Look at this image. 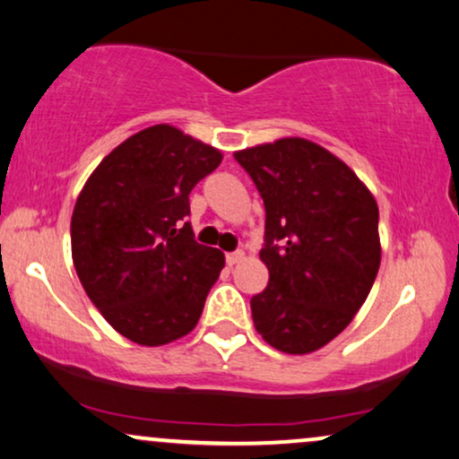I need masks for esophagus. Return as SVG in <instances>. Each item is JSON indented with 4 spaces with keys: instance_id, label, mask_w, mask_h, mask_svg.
Returning <instances> with one entry per match:
<instances>
[{
    "instance_id": "34e87169",
    "label": "esophagus",
    "mask_w": 459,
    "mask_h": 459,
    "mask_svg": "<svg viewBox=\"0 0 459 459\" xmlns=\"http://www.w3.org/2000/svg\"><path fill=\"white\" fill-rule=\"evenodd\" d=\"M241 258H243V252H230V254H226V264L235 266L237 262H239Z\"/></svg>"
}]
</instances>
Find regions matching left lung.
I'll use <instances>...</instances> for the list:
<instances>
[{
    "instance_id": "8db88e82",
    "label": "left lung",
    "mask_w": 459,
    "mask_h": 459,
    "mask_svg": "<svg viewBox=\"0 0 459 459\" xmlns=\"http://www.w3.org/2000/svg\"><path fill=\"white\" fill-rule=\"evenodd\" d=\"M266 210L260 258L268 285L252 298L258 333L307 354L352 321L380 268L377 204L357 174L304 138L235 152Z\"/></svg>"
}]
</instances>
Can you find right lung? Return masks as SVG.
<instances>
[{
	"label": "right lung",
	"mask_w": 459,
	"mask_h": 459,
	"mask_svg": "<svg viewBox=\"0 0 459 459\" xmlns=\"http://www.w3.org/2000/svg\"><path fill=\"white\" fill-rule=\"evenodd\" d=\"M222 155L172 126L134 134L102 159L71 220L77 277L127 340L159 346L197 325L224 255L195 241L188 195Z\"/></svg>",
	"instance_id": "1"
}]
</instances>
